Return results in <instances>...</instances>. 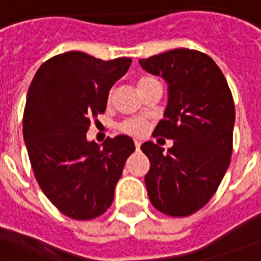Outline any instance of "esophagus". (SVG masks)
Here are the masks:
<instances>
[{
    "label": "esophagus",
    "mask_w": 261,
    "mask_h": 261,
    "mask_svg": "<svg viewBox=\"0 0 261 261\" xmlns=\"http://www.w3.org/2000/svg\"><path fill=\"white\" fill-rule=\"evenodd\" d=\"M135 148H136V150H139L141 149V142L135 141Z\"/></svg>",
    "instance_id": "1"
}]
</instances>
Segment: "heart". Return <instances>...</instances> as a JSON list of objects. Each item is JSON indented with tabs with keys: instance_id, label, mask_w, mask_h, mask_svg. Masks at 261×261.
Segmentation results:
<instances>
[{
	"instance_id": "b5f03b06",
	"label": "heart",
	"mask_w": 261,
	"mask_h": 261,
	"mask_svg": "<svg viewBox=\"0 0 261 261\" xmlns=\"http://www.w3.org/2000/svg\"><path fill=\"white\" fill-rule=\"evenodd\" d=\"M153 84H159L154 78H150V76H142V78L138 79V88H139V92L143 93L149 86L153 85ZM112 98V92H109L108 95V100H111ZM148 129V125L146 122L142 119H129L125 120L122 125H120V130L125 132V134L135 135V136H142V135L146 132Z\"/></svg>"
}]
</instances>
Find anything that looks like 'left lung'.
<instances>
[{"mask_svg": "<svg viewBox=\"0 0 261 261\" xmlns=\"http://www.w3.org/2000/svg\"><path fill=\"white\" fill-rule=\"evenodd\" d=\"M139 64L168 84L165 119L153 134L173 139L166 153L153 142L141 146L150 162L149 199L169 216L193 215L216 193L230 165L234 102L227 81L209 55L195 49L177 48Z\"/></svg>", "mask_w": 261, "mask_h": 261, "instance_id": "obj_1", "label": "left lung"}]
</instances>
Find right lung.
Returning <instances> with one entry per match:
<instances>
[{"mask_svg":"<svg viewBox=\"0 0 261 261\" xmlns=\"http://www.w3.org/2000/svg\"><path fill=\"white\" fill-rule=\"evenodd\" d=\"M71 51L45 61L32 79L22 119L24 141L39 188L57 209L75 220H91L112 204L132 138H108L102 146L86 139L91 119L107 109L112 85L130 66Z\"/></svg>","mask_w":261,"mask_h":261,"instance_id":"1","label":"right lung"}]
</instances>
